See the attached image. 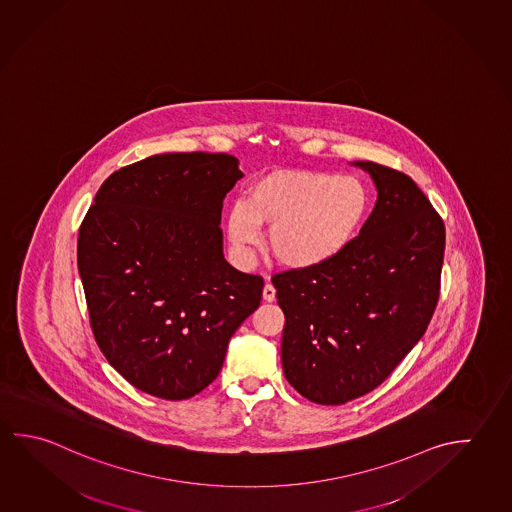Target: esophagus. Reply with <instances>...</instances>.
Instances as JSON below:
<instances>
[{"label":"esophagus","mask_w":512,"mask_h":512,"mask_svg":"<svg viewBox=\"0 0 512 512\" xmlns=\"http://www.w3.org/2000/svg\"><path fill=\"white\" fill-rule=\"evenodd\" d=\"M275 295H277V289H275V286H273L271 282H266V286L262 289V298H264L266 302H273V300H275Z\"/></svg>","instance_id":"1"}]
</instances>
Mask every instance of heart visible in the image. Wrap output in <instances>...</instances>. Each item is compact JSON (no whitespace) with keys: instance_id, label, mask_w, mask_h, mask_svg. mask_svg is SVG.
Instances as JSON below:
<instances>
[{"instance_id":"heart-1","label":"heart","mask_w":512,"mask_h":512,"mask_svg":"<svg viewBox=\"0 0 512 512\" xmlns=\"http://www.w3.org/2000/svg\"><path fill=\"white\" fill-rule=\"evenodd\" d=\"M368 212L365 187L352 176L277 171L253 181L246 205L228 212L226 230L241 259H250L260 226H271V253L289 268L334 259L358 235Z\"/></svg>"}]
</instances>
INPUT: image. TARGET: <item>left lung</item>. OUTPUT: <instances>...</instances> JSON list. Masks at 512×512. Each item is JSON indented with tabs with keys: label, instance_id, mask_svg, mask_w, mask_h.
Instances as JSON below:
<instances>
[{
	"label": "left lung",
	"instance_id": "obj_1",
	"mask_svg": "<svg viewBox=\"0 0 512 512\" xmlns=\"http://www.w3.org/2000/svg\"><path fill=\"white\" fill-rule=\"evenodd\" d=\"M377 201L358 237L311 268L278 271L282 367L309 401L343 404L381 385L421 340L439 302L446 232L415 181L358 162Z\"/></svg>",
	"mask_w": 512,
	"mask_h": 512
}]
</instances>
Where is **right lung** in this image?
<instances>
[{"instance_id":"obj_1","label":"right lung","mask_w":512,"mask_h":512,"mask_svg":"<svg viewBox=\"0 0 512 512\" xmlns=\"http://www.w3.org/2000/svg\"><path fill=\"white\" fill-rule=\"evenodd\" d=\"M241 176L232 154H156L113 172L82 219L91 331L145 394L181 401L205 390L260 305L264 278L223 255V199Z\"/></svg>"}]
</instances>
